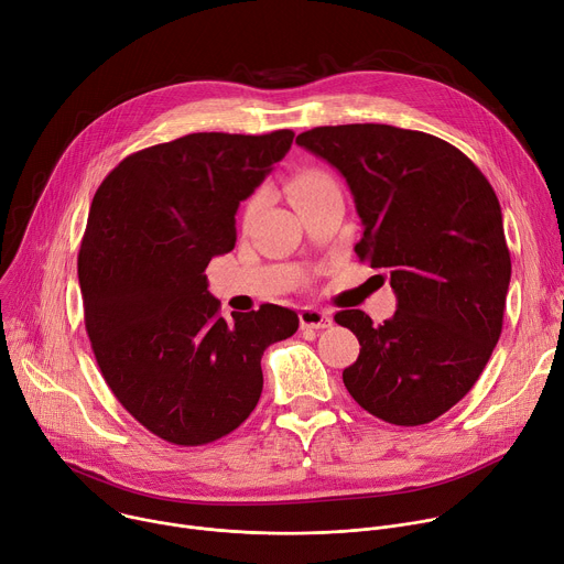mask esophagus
Returning <instances> with one entry per match:
<instances>
[{
	"mask_svg": "<svg viewBox=\"0 0 564 564\" xmlns=\"http://www.w3.org/2000/svg\"><path fill=\"white\" fill-rule=\"evenodd\" d=\"M299 324H301V328L322 330V328H330L333 326V317L328 313H324V311H317V308H301Z\"/></svg>",
	"mask_w": 564,
	"mask_h": 564,
	"instance_id": "obj_1",
	"label": "esophagus"
}]
</instances>
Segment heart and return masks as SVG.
<instances>
[{
  "label": "heart",
  "instance_id": "heart-1",
  "mask_svg": "<svg viewBox=\"0 0 564 564\" xmlns=\"http://www.w3.org/2000/svg\"><path fill=\"white\" fill-rule=\"evenodd\" d=\"M326 193H339L337 182L322 169H303L288 180V195L292 204L313 199Z\"/></svg>",
  "mask_w": 564,
  "mask_h": 564
}]
</instances>
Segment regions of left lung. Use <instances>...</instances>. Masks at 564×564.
<instances>
[{
    "label": "left lung",
    "instance_id": "8db88e82",
    "mask_svg": "<svg viewBox=\"0 0 564 564\" xmlns=\"http://www.w3.org/2000/svg\"><path fill=\"white\" fill-rule=\"evenodd\" d=\"M296 143L346 177L365 225L355 253L398 296L380 326L362 311L335 315L362 346L344 384L391 425L432 423L475 387L501 335L510 251L499 199L464 152L427 132L322 126Z\"/></svg>",
    "mask_w": 564,
    "mask_h": 564
}]
</instances>
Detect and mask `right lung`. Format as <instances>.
I'll return each mask as SVG.
<instances>
[{
  "label": "right lung",
  "mask_w": 564,
  "mask_h": 564,
  "mask_svg": "<svg viewBox=\"0 0 564 564\" xmlns=\"http://www.w3.org/2000/svg\"><path fill=\"white\" fill-rule=\"evenodd\" d=\"M292 137L193 132L150 145L91 199L78 251L91 350L128 414L173 445H207L245 423L263 391V350L299 328L274 303L227 322L204 276L234 249L238 204Z\"/></svg>",
  "instance_id": "right-lung-1"
}]
</instances>
